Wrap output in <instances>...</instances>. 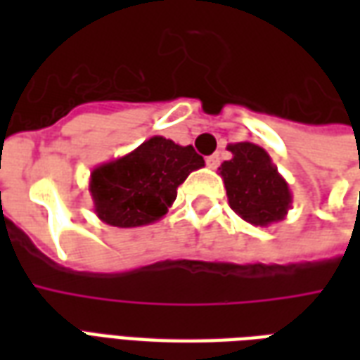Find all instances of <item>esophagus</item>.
Returning <instances> with one entry per match:
<instances>
[{
	"label": "esophagus",
	"mask_w": 360,
	"mask_h": 360,
	"mask_svg": "<svg viewBox=\"0 0 360 360\" xmlns=\"http://www.w3.org/2000/svg\"><path fill=\"white\" fill-rule=\"evenodd\" d=\"M206 165L212 167V169H216L219 165V154H212V156L206 158Z\"/></svg>",
	"instance_id": "1"
}]
</instances>
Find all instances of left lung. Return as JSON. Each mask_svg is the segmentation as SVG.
Wrapping results in <instances>:
<instances>
[{
	"label": "left lung",
	"mask_w": 360,
	"mask_h": 360,
	"mask_svg": "<svg viewBox=\"0 0 360 360\" xmlns=\"http://www.w3.org/2000/svg\"><path fill=\"white\" fill-rule=\"evenodd\" d=\"M233 154L219 165L231 210L252 226L268 227L287 216L293 196L270 154L252 142H235Z\"/></svg>",
	"instance_id": "8db88e82"
}]
</instances>
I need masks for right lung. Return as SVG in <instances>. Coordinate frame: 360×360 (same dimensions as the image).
<instances>
[{
    "mask_svg": "<svg viewBox=\"0 0 360 360\" xmlns=\"http://www.w3.org/2000/svg\"><path fill=\"white\" fill-rule=\"evenodd\" d=\"M202 165L204 158L193 146L152 136L133 152L92 169L89 191L96 216L113 227L154 224L172 208L188 173Z\"/></svg>",
    "mask_w": 360,
    "mask_h": 360,
    "instance_id": "obj_1",
    "label": "right lung"
}]
</instances>
